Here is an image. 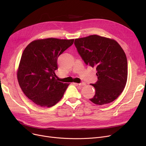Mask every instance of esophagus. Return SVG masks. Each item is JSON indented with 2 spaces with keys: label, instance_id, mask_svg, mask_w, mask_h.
<instances>
[{
  "label": "esophagus",
  "instance_id": "34e87169",
  "mask_svg": "<svg viewBox=\"0 0 146 146\" xmlns=\"http://www.w3.org/2000/svg\"><path fill=\"white\" fill-rule=\"evenodd\" d=\"M74 84L76 86H85L86 85L85 83H74Z\"/></svg>",
  "mask_w": 146,
  "mask_h": 146
}]
</instances>
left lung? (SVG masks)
Returning <instances> with one entry per match:
<instances>
[{"label": "left lung", "instance_id": "1", "mask_svg": "<svg viewBox=\"0 0 146 146\" xmlns=\"http://www.w3.org/2000/svg\"><path fill=\"white\" fill-rule=\"evenodd\" d=\"M74 45L85 63L97 70L98 80L91 84L95 95L90 101L102 105L115 100L125 88L128 75L127 57L120 45L98 35L75 39Z\"/></svg>", "mask_w": 146, "mask_h": 146}]
</instances>
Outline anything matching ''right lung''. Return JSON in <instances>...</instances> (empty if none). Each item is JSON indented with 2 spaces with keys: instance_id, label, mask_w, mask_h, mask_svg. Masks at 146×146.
<instances>
[{
  "instance_id": "right-lung-1",
  "label": "right lung",
  "mask_w": 146,
  "mask_h": 146,
  "mask_svg": "<svg viewBox=\"0 0 146 146\" xmlns=\"http://www.w3.org/2000/svg\"><path fill=\"white\" fill-rule=\"evenodd\" d=\"M74 39L49 38L30 42L23 52L17 78L23 92L38 106L51 107L58 103L70 83L57 79V59L73 44Z\"/></svg>"
}]
</instances>
